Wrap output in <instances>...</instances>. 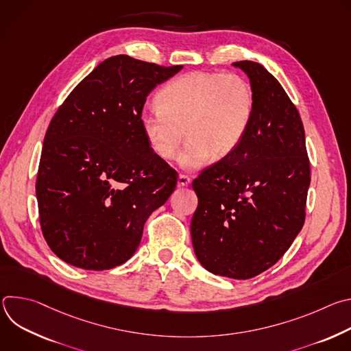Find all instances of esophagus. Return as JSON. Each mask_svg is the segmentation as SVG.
<instances>
[{
  "label": "esophagus",
  "mask_w": 351,
  "mask_h": 351,
  "mask_svg": "<svg viewBox=\"0 0 351 351\" xmlns=\"http://www.w3.org/2000/svg\"><path fill=\"white\" fill-rule=\"evenodd\" d=\"M190 176L184 175V173H179V178H178V186H187L190 183Z\"/></svg>",
  "instance_id": "obj_1"
}]
</instances>
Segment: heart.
<instances>
[{"label":"heart","mask_w":351,"mask_h":351,"mask_svg":"<svg viewBox=\"0 0 351 351\" xmlns=\"http://www.w3.org/2000/svg\"><path fill=\"white\" fill-rule=\"evenodd\" d=\"M160 107H145L140 126L152 152L162 160L179 156L180 167L195 169L211 157H229L243 141L254 114V91L237 73L195 71L167 83Z\"/></svg>","instance_id":"1"}]
</instances>
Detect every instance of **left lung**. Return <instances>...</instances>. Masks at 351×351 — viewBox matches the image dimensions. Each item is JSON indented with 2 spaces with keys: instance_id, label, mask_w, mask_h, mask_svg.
Here are the masks:
<instances>
[{
  "instance_id": "8db88e82",
  "label": "left lung",
  "mask_w": 351,
  "mask_h": 351,
  "mask_svg": "<svg viewBox=\"0 0 351 351\" xmlns=\"http://www.w3.org/2000/svg\"><path fill=\"white\" fill-rule=\"evenodd\" d=\"M254 91V114L234 152L193 180L194 253L221 276L250 279L275 265L306 221L310 160L304 126L280 83L260 64L233 62Z\"/></svg>"
}]
</instances>
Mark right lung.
Wrapping results in <instances>:
<instances>
[{
    "label": "right lung",
    "instance_id": "add662e5",
    "mask_svg": "<svg viewBox=\"0 0 351 351\" xmlns=\"http://www.w3.org/2000/svg\"><path fill=\"white\" fill-rule=\"evenodd\" d=\"M182 68L111 57L49 122L36 195L43 236L62 261L87 271L123 264L175 190L178 173L152 152L140 112L148 93Z\"/></svg>",
    "mask_w": 351,
    "mask_h": 351
}]
</instances>
